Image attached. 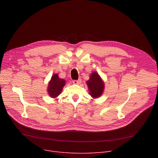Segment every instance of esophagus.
Returning <instances> with one entry per match:
<instances>
[{"label":"esophagus","instance_id":"1","mask_svg":"<svg viewBox=\"0 0 158 158\" xmlns=\"http://www.w3.org/2000/svg\"><path fill=\"white\" fill-rule=\"evenodd\" d=\"M81 79H78V80H73V83L74 84V85H79V84H81Z\"/></svg>","mask_w":158,"mask_h":158}]
</instances>
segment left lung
Masks as SVG:
<instances>
[{"label": "left lung", "mask_w": 158, "mask_h": 158, "mask_svg": "<svg viewBox=\"0 0 158 158\" xmlns=\"http://www.w3.org/2000/svg\"><path fill=\"white\" fill-rule=\"evenodd\" d=\"M86 84L89 91V95L93 98H95L101 96L104 92V83L97 72H94L90 75L89 79L86 81Z\"/></svg>", "instance_id": "1"}]
</instances>
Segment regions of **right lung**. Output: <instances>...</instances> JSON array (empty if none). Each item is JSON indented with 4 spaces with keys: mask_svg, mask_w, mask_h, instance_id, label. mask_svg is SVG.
<instances>
[{
    "mask_svg": "<svg viewBox=\"0 0 158 158\" xmlns=\"http://www.w3.org/2000/svg\"><path fill=\"white\" fill-rule=\"evenodd\" d=\"M64 85V79L60 78L57 74H54L48 82L47 92L49 96L52 98L57 97L61 94Z\"/></svg>",
    "mask_w": 158,
    "mask_h": 158,
    "instance_id": "right-lung-1",
    "label": "right lung"
}]
</instances>
